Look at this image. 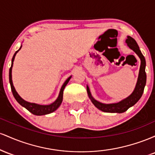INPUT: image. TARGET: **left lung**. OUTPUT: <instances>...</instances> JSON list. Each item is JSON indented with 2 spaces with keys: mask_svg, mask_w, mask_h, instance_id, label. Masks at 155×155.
Here are the masks:
<instances>
[{
  "mask_svg": "<svg viewBox=\"0 0 155 155\" xmlns=\"http://www.w3.org/2000/svg\"><path fill=\"white\" fill-rule=\"evenodd\" d=\"M125 42L127 43V46L136 53L137 55L139 57L140 59L139 74H138L136 87H135L132 94L127 97H126L125 99H123L122 101L116 103V104H102V103L95 100L92 97L91 93H90V89L87 85V91L89 97L90 98L92 104L95 105V107L102 111L108 112V113H123V112L127 111L130 107L134 106L139 101V99L143 95V90H144L146 85V81H147V74H146L145 72V58L143 55L142 54L141 51H140L139 47H138V44L136 43V40L134 38H133L130 36H127V38L126 39Z\"/></svg>",
  "mask_w": 155,
  "mask_h": 155,
  "instance_id": "1",
  "label": "left lung"
}]
</instances>
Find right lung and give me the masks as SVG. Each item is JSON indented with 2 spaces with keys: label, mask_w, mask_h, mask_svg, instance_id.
Wrapping results in <instances>:
<instances>
[{
  "label": "right lung",
  "mask_w": 155,
  "mask_h": 155,
  "mask_svg": "<svg viewBox=\"0 0 155 155\" xmlns=\"http://www.w3.org/2000/svg\"><path fill=\"white\" fill-rule=\"evenodd\" d=\"M21 47H22V46H21L20 48H19L18 50L15 53V54H14L13 58H12V66H11L9 69V82L11 85V89H12V93H13L14 97H15L16 101H17V102L21 105V106L25 108L26 109H28V111L31 112L33 114L41 116V115H45V114H48L52 113V112H54L55 110L58 109V107L60 106V104H61L62 101H63V90L64 89H65V86L67 85V84L68 83L69 80H70L71 78V76L70 77L68 78L66 81L64 82L61 89H60V91L58 98H57V100L55 101L54 102H53L52 104L49 105H39L37 104H33V103L28 102V101L23 100L22 97L18 95V93H17V91H16L15 87H14L13 85V82H12V66H13V62L14 60H15L16 54L20 50Z\"/></svg>",
  "instance_id": "obj_1"
}]
</instances>
